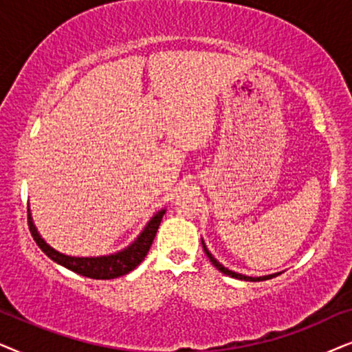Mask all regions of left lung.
<instances>
[{
  "instance_id": "1",
  "label": "left lung",
  "mask_w": 352,
  "mask_h": 352,
  "mask_svg": "<svg viewBox=\"0 0 352 352\" xmlns=\"http://www.w3.org/2000/svg\"><path fill=\"white\" fill-rule=\"evenodd\" d=\"M203 248H204V252H206V254H208V257H209V261L214 264V267H217V270H220V272H222V274H225V275H228V277H233V278H238V280H246V282H248V280H250V282H261V280H269V278H272V277H275V275H267V277L252 278V277H246V275L236 274V272H232V270L225 269V267H223L222 264H219L217 259H215V257L208 251V248H206L204 241H203Z\"/></svg>"
}]
</instances>
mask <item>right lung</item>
I'll use <instances>...</instances> for the list:
<instances>
[{
    "label": "right lung",
    "instance_id": "obj_1",
    "mask_svg": "<svg viewBox=\"0 0 352 352\" xmlns=\"http://www.w3.org/2000/svg\"><path fill=\"white\" fill-rule=\"evenodd\" d=\"M166 210H161L154 217L149 220L142 235H140L135 243H132L127 250L117 252V254L111 256H101V257H70L65 254H60V252L54 251L53 248L48 246L45 240H41V236L36 232L34 222H32V217L29 214V228L32 236L36 245L40 246V250L45 252L50 259L58 262L65 269L75 272V274L83 275V277L93 278V280H111L122 277V275L132 272L135 267L140 265L144 257H146L149 248L153 245L154 236H156L159 225H161L162 215Z\"/></svg>",
    "mask_w": 352,
    "mask_h": 352
}]
</instances>
